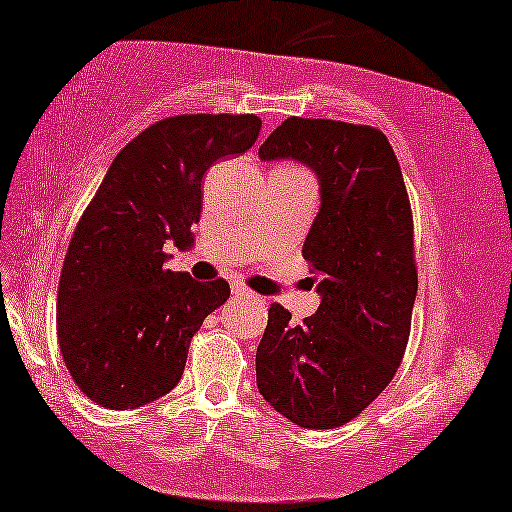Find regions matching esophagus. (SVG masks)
I'll return each instance as SVG.
<instances>
[{
  "label": "esophagus",
  "mask_w": 512,
  "mask_h": 512,
  "mask_svg": "<svg viewBox=\"0 0 512 512\" xmlns=\"http://www.w3.org/2000/svg\"><path fill=\"white\" fill-rule=\"evenodd\" d=\"M231 290H233V295H238V297H251V295H254V293H251V290L245 286V283H233Z\"/></svg>",
  "instance_id": "1"
}]
</instances>
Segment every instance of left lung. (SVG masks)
<instances>
[{"label":"left lung","instance_id":"1","mask_svg":"<svg viewBox=\"0 0 512 512\" xmlns=\"http://www.w3.org/2000/svg\"><path fill=\"white\" fill-rule=\"evenodd\" d=\"M258 157L304 162L320 180V212L302 247L320 306L304 325L270 306L258 391L297 426H345L387 389L410 338L419 279L403 171L371 125L300 116L283 121Z\"/></svg>","mask_w":512,"mask_h":512}]
</instances>
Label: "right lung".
<instances>
[{
  "label": "right lung",
  "instance_id": "right-lung-1",
  "mask_svg": "<svg viewBox=\"0 0 512 512\" xmlns=\"http://www.w3.org/2000/svg\"><path fill=\"white\" fill-rule=\"evenodd\" d=\"M254 114L162 119L114 157L73 233L57 293L68 373L107 410H135L176 387L192 336L229 300L224 279L164 270V249L192 247L203 174L249 151Z\"/></svg>",
  "mask_w": 512,
  "mask_h": 512
}]
</instances>
